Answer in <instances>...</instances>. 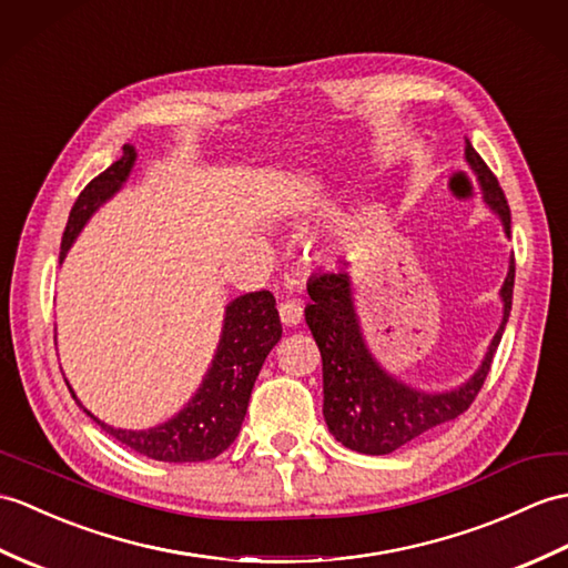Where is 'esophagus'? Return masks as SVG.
I'll list each match as a JSON object with an SVG mask.
<instances>
[{
  "label": "esophagus",
  "mask_w": 568,
  "mask_h": 568,
  "mask_svg": "<svg viewBox=\"0 0 568 568\" xmlns=\"http://www.w3.org/2000/svg\"><path fill=\"white\" fill-rule=\"evenodd\" d=\"M278 312H281V322L285 326H297L302 322V305L300 300H285L278 305Z\"/></svg>",
  "instance_id": "34e87169"
}]
</instances>
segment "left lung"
Masks as SVG:
<instances>
[{"label":"left lung","mask_w":568,"mask_h":568,"mask_svg":"<svg viewBox=\"0 0 568 568\" xmlns=\"http://www.w3.org/2000/svg\"><path fill=\"white\" fill-rule=\"evenodd\" d=\"M465 154L481 181L486 203L500 215L506 234H510V207L498 179L469 142ZM513 283H516V258L510 261L506 283L500 287L504 322L477 375L455 392L424 394L389 377L367 353L353 312L348 273L338 268L310 275L307 293L312 302L305 310V320L322 353L324 418L334 438L355 453L389 455L426 430L465 414L491 371L513 305Z\"/></svg>","instance_id":"8db88e82"}]
</instances>
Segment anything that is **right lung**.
<instances>
[{"label": "right lung", "instance_id": "obj_1", "mask_svg": "<svg viewBox=\"0 0 568 568\" xmlns=\"http://www.w3.org/2000/svg\"><path fill=\"white\" fill-rule=\"evenodd\" d=\"M133 164L135 150L123 148L121 160L87 183L70 210L60 256L68 254L91 213L123 186ZM281 336L283 326L273 293L258 290V293L242 295L230 302L215 361L203 387L179 416L150 430H121L87 414L115 440L133 447L140 455L160 459V463H205L227 450L240 435L261 365Z\"/></svg>", "mask_w": 568, "mask_h": 568}]
</instances>
